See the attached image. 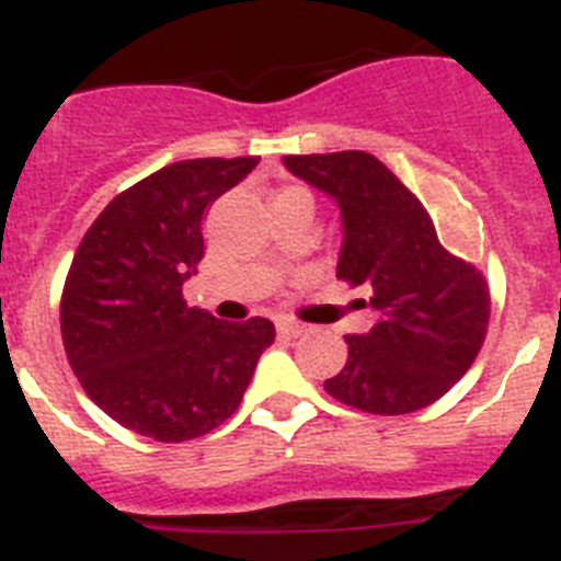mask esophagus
I'll return each instance as SVG.
<instances>
[{
    "mask_svg": "<svg viewBox=\"0 0 561 561\" xmlns=\"http://www.w3.org/2000/svg\"><path fill=\"white\" fill-rule=\"evenodd\" d=\"M276 330H279L282 335H287V339H296V335L305 333V324H299V321L294 319H279L276 321Z\"/></svg>",
    "mask_w": 561,
    "mask_h": 561,
    "instance_id": "1",
    "label": "esophagus"
}]
</instances>
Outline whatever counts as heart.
<instances>
[{"instance_id": "1", "label": "heart", "mask_w": 561, "mask_h": 561, "mask_svg": "<svg viewBox=\"0 0 561 561\" xmlns=\"http://www.w3.org/2000/svg\"><path fill=\"white\" fill-rule=\"evenodd\" d=\"M282 194H305V192H299V188H287V192H282Z\"/></svg>"}]
</instances>
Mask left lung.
Returning a JSON list of instances; mask_svg holds the SVG:
<instances>
[{"label":"left lung","mask_w":561,"mask_h":561,"mask_svg":"<svg viewBox=\"0 0 561 561\" xmlns=\"http://www.w3.org/2000/svg\"><path fill=\"white\" fill-rule=\"evenodd\" d=\"M282 163L339 206L335 276L373 290L362 299L375 310L373 328L344 335L347 364L324 389L373 415L435 403L483 347L491 313L483 274L437 242L421 199L373 154H287Z\"/></svg>","instance_id":"obj_1"}]
</instances>
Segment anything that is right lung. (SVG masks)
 <instances>
[{
	"label": "right lung",
	"mask_w": 561,
	"mask_h": 561,
	"mask_svg": "<svg viewBox=\"0 0 561 561\" xmlns=\"http://www.w3.org/2000/svg\"><path fill=\"white\" fill-rule=\"evenodd\" d=\"M256 163L163 165L112 199L72 256L61 296L67 358L87 396L138 435L180 443L220 426L274 344L262 316L231 324L183 299L206 253L208 206Z\"/></svg>",
	"instance_id": "1"
}]
</instances>
